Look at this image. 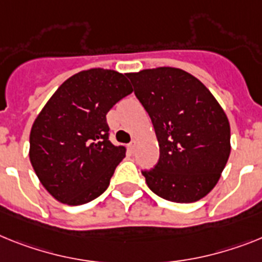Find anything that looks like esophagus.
I'll return each mask as SVG.
<instances>
[{
	"mask_svg": "<svg viewBox=\"0 0 262 262\" xmlns=\"http://www.w3.org/2000/svg\"><path fill=\"white\" fill-rule=\"evenodd\" d=\"M136 148H137V141H132L130 144L127 145V149H129V150H130L132 153H133V151L136 150Z\"/></svg>",
	"mask_w": 262,
	"mask_h": 262,
	"instance_id": "esophagus-1",
	"label": "esophagus"
}]
</instances>
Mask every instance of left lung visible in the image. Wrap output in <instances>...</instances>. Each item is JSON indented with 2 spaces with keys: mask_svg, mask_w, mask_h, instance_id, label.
Listing matches in <instances>:
<instances>
[{
  "mask_svg": "<svg viewBox=\"0 0 262 262\" xmlns=\"http://www.w3.org/2000/svg\"><path fill=\"white\" fill-rule=\"evenodd\" d=\"M155 126L160 160L142 174L151 192L180 204L205 197L230 155V125L210 90L179 68L126 73Z\"/></svg>",
  "mask_w": 262,
  "mask_h": 262,
  "instance_id": "1",
  "label": "left lung"
}]
</instances>
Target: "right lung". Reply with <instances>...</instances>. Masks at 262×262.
I'll return each instance as SVG.
<instances>
[{"label": "right lung", "mask_w": 262, "mask_h": 262, "mask_svg": "<svg viewBox=\"0 0 262 262\" xmlns=\"http://www.w3.org/2000/svg\"><path fill=\"white\" fill-rule=\"evenodd\" d=\"M133 92L126 76L94 68L69 77L33 122L29 158L43 188L67 205L106 190L124 146L109 141L106 113Z\"/></svg>", "instance_id": "1"}]
</instances>
